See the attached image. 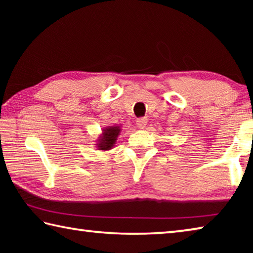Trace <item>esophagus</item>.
<instances>
[{"mask_svg": "<svg viewBox=\"0 0 253 253\" xmlns=\"http://www.w3.org/2000/svg\"><path fill=\"white\" fill-rule=\"evenodd\" d=\"M136 125L138 128H140V129H144L147 125V118H138L136 122Z\"/></svg>", "mask_w": 253, "mask_h": 253, "instance_id": "1", "label": "esophagus"}]
</instances>
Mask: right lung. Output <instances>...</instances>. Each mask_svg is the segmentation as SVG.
Wrapping results in <instances>:
<instances>
[{
	"label": "right lung",
	"mask_w": 253,
	"mask_h": 253,
	"mask_svg": "<svg viewBox=\"0 0 253 253\" xmlns=\"http://www.w3.org/2000/svg\"><path fill=\"white\" fill-rule=\"evenodd\" d=\"M101 134L98 136L97 143L95 144L99 151L106 152L110 151L114 148L115 144L117 142V138L119 134H121L122 128L121 125H114V126H107L101 129Z\"/></svg>",
	"instance_id": "1"
}]
</instances>
